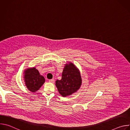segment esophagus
Here are the masks:
<instances>
[{
    "label": "esophagus",
    "mask_w": 130,
    "mask_h": 130,
    "mask_svg": "<svg viewBox=\"0 0 130 130\" xmlns=\"http://www.w3.org/2000/svg\"><path fill=\"white\" fill-rule=\"evenodd\" d=\"M49 82H51V83H54V79H50V80H49Z\"/></svg>",
    "instance_id": "1"
}]
</instances>
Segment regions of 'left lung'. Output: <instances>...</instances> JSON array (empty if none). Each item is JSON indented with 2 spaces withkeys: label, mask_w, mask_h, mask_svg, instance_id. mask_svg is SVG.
I'll list each match as a JSON object with an SVG mask.
<instances>
[{
  "label": "left lung",
  "mask_w": 130,
  "mask_h": 130,
  "mask_svg": "<svg viewBox=\"0 0 130 130\" xmlns=\"http://www.w3.org/2000/svg\"><path fill=\"white\" fill-rule=\"evenodd\" d=\"M82 83V79L79 70L72 63L65 66L62 74V79L55 82L59 93L66 97L77 91Z\"/></svg>",
  "instance_id": "1"
}]
</instances>
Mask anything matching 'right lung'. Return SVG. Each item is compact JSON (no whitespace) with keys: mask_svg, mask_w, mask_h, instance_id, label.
<instances>
[{"mask_svg":"<svg viewBox=\"0 0 130 130\" xmlns=\"http://www.w3.org/2000/svg\"><path fill=\"white\" fill-rule=\"evenodd\" d=\"M24 78L27 87L33 92L38 90L45 81L44 77L40 75L39 71L34 67L25 71Z\"/></svg>","mask_w":130,"mask_h":130,"instance_id":"1","label":"right lung"}]
</instances>
